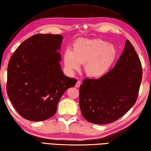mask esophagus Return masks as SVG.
<instances>
[{
    "instance_id": "1",
    "label": "esophagus",
    "mask_w": 151,
    "mask_h": 151,
    "mask_svg": "<svg viewBox=\"0 0 151 151\" xmlns=\"http://www.w3.org/2000/svg\"><path fill=\"white\" fill-rule=\"evenodd\" d=\"M81 84V81H78L77 82H76V83L75 84V87H76V88L80 87Z\"/></svg>"
}]
</instances>
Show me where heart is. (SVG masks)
Returning a JSON list of instances; mask_svg holds the SVG:
<instances>
[{
	"instance_id": "heart-1",
	"label": "heart",
	"mask_w": 151,
	"mask_h": 151,
	"mask_svg": "<svg viewBox=\"0 0 151 151\" xmlns=\"http://www.w3.org/2000/svg\"><path fill=\"white\" fill-rule=\"evenodd\" d=\"M117 57L114 45L100 39H80L64 54V63L67 69L73 72L84 64L87 75L99 78L108 72Z\"/></svg>"
}]
</instances>
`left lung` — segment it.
I'll return each instance as SVG.
<instances>
[{"label": "left lung", "mask_w": 151, "mask_h": 151, "mask_svg": "<svg viewBox=\"0 0 151 151\" xmlns=\"http://www.w3.org/2000/svg\"><path fill=\"white\" fill-rule=\"evenodd\" d=\"M142 75L140 59L127 40L112 69L99 78H84L81 85L79 105L84 118L102 125L124 116L137 99Z\"/></svg>", "instance_id": "left-lung-1"}]
</instances>
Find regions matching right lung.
<instances>
[{
	"label": "right lung",
	"instance_id": "add662e5",
	"mask_svg": "<svg viewBox=\"0 0 151 151\" xmlns=\"http://www.w3.org/2000/svg\"><path fill=\"white\" fill-rule=\"evenodd\" d=\"M63 39L58 34H35L22 43L10 57L7 94L24 119L41 122L54 116L63 94L77 82L61 70L58 51Z\"/></svg>",
	"mask_w": 151,
	"mask_h": 151
}]
</instances>
